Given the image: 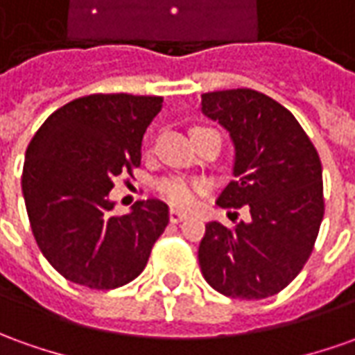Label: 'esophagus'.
<instances>
[{
  "label": "esophagus",
  "mask_w": 355,
  "mask_h": 355,
  "mask_svg": "<svg viewBox=\"0 0 355 355\" xmlns=\"http://www.w3.org/2000/svg\"><path fill=\"white\" fill-rule=\"evenodd\" d=\"M185 218H187V212H182V210L178 209H170V222L178 224V222H182Z\"/></svg>",
  "instance_id": "obj_1"
}]
</instances>
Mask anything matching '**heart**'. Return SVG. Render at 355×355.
<instances>
[{
	"label": "heart",
	"mask_w": 355,
	"mask_h": 355,
	"mask_svg": "<svg viewBox=\"0 0 355 355\" xmlns=\"http://www.w3.org/2000/svg\"><path fill=\"white\" fill-rule=\"evenodd\" d=\"M202 191L205 183L185 178H166L156 183V193L178 209H191Z\"/></svg>",
	"instance_id": "obj_1"
}]
</instances>
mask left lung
I'll return each mask as SVG.
<instances>
[{"label":"left lung","mask_w":355,"mask_h":355,"mask_svg":"<svg viewBox=\"0 0 355 355\" xmlns=\"http://www.w3.org/2000/svg\"><path fill=\"white\" fill-rule=\"evenodd\" d=\"M201 112L228 131L236 150L234 180L216 202L245 207L251 216L232 228L207 224L199 245L202 276L228 297L278 294L307 263L322 222L319 154L292 112L263 92H207Z\"/></svg>","instance_id":"8db88e82"}]
</instances>
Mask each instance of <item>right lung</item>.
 Instances as JSON below:
<instances>
[{
	"mask_svg": "<svg viewBox=\"0 0 355 355\" xmlns=\"http://www.w3.org/2000/svg\"><path fill=\"white\" fill-rule=\"evenodd\" d=\"M162 96L90 94L55 110L26 148L23 195L34 239L63 278L114 290L143 272L168 226V205L112 214L119 173L141 166V141Z\"/></svg>",
	"mask_w": 355,
	"mask_h": 355,
	"instance_id": "add662e5",
	"label": "right lung"
}]
</instances>
